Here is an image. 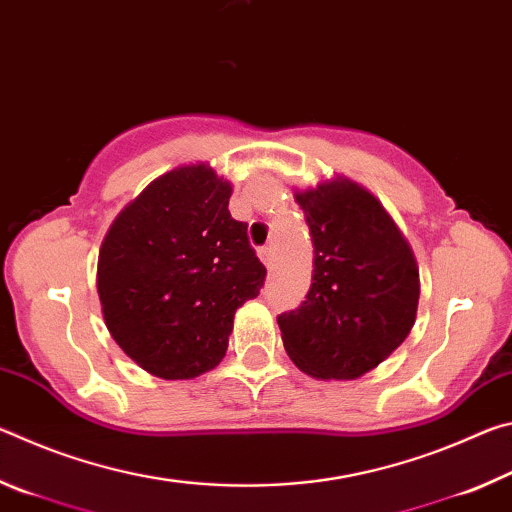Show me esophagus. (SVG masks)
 Wrapping results in <instances>:
<instances>
[{
  "instance_id": "34e87169",
  "label": "esophagus",
  "mask_w": 512,
  "mask_h": 512,
  "mask_svg": "<svg viewBox=\"0 0 512 512\" xmlns=\"http://www.w3.org/2000/svg\"><path fill=\"white\" fill-rule=\"evenodd\" d=\"M259 259L266 264V268H273L275 266V248L273 246L259 248Z\"/></svg>"
}]
</instances>
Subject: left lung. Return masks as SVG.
<instances>
[{"mask_svg":"<svg viewBox=\"0 0 512 512\" xmlns=\"http://www.w3.org/2000/svg\"><path fill=\"white\" fill-rule=\"evenodd\" d=\"M314 241L305 302L277 316L284 350L316 379H357L400 348L415 323L420 273L375 196L336 176L296 192Z\"/></svg>","mask_w":512,"mask_h":512,"instance_id":"1","label":"left lung"}]
</instances>
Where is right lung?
Returning <instances> with one entry per match:
<instances>
[{
  "label": "right lung",
  "mask_w": 512,
  "mask_h": 512,
  "mask_svg": "<svg viewBox=\"0 0 512 512\" xmlns=\"http://www.w3.org/2000/svg\"><path fill=\"white\" fill-rule=\"evenodd\" d=\"M232 185L198 162L162 173L112 221L99 250L103 320L137 366L194 379L219 366L235 311L266 268L230 216Z\"/></svg>",
  "instance_id": "add662e5"
}]
</instances>
